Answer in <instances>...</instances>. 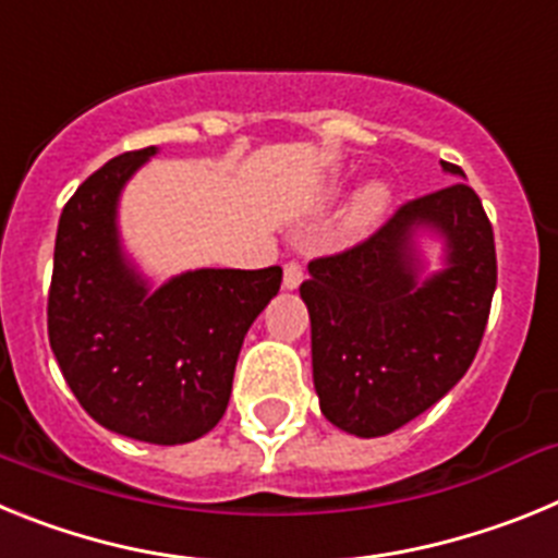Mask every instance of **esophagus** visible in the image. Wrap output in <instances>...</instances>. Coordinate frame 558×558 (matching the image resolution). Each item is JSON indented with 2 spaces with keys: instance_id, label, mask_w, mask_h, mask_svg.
I'll return each mask as SVG.
<instances>
[{
  "instance_id": "obj_1",
  "label": "esophagus",
  "mask_w": 558,
  "mask_h": 558,
  "mask_svg": "<svg viewBox=\"0 0 558 558\" xmlns=\"http://www.w3.org/2000/svg\"><path fill=\"white\" fill-rule=\"evenodd\" d=\"M304 279V268L299 263H288L284 265V288L288 290H295L299 284H302Z\"/></svg>"
}]
</instances>
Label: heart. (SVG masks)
<instances>
[{"mask_svg":"<svg viewBox=\"0 0 558 558\" xmlns=\"http://www.w3.org/2000/svg\"><path fill=\"white\" fill-rule=\"evenodd\" d=\"M388 204H391V190H388V184H383V181L368 184L366 190L354 198L352 211H349V226H352V229H366V226L377 223V220L386 215Z\"/></svg>","mask_w":558,"mask_h":558,"instance_id":"1","label":"heart"}]
</instances>
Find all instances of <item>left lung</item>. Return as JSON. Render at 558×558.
Returning <instances> with one entry per match:
<instances>
[{
    "instance_id": "8db88e82",
    "label": "left lung",
    "mask_w": 558,
    "mask_h": 558,
    "mask_svg": "<svg viewBox=\"0 0 558 558\" xmlns=\"http://www.w3.org/2000/svg\"><path fill=\"white\" fill-rule=\"evenodd\" d=\"M441 167L463 175L450 161ZM418 228L446 236V268L433 277L421 275L412 245ZM307 270L302 299L322 413L360 438L386 436L472 366L497 288L495 234L475 190L458 181L408 201L363 243Z\"/></svg>"
}]
</instances>
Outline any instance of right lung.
<instances>
[{
    "label": "right lung",
    "mask_w": 558,
    "mask_h": 558,
    "mask_svg": "<svg viewBox=\"0 0 558 558\" xmlns=\"http://www.w3.org/2000/svg\"><path fill=\"white\" fill-rule=\"evenodd\" d=\"M156 147L92 172L58 220L49 347L88 416L147 445H186L223 418L236 354L282 268H201L150 290L122 254L117 201Z\"/></svg>",
    "instance_id": "add662e5"
}]
</instances>
